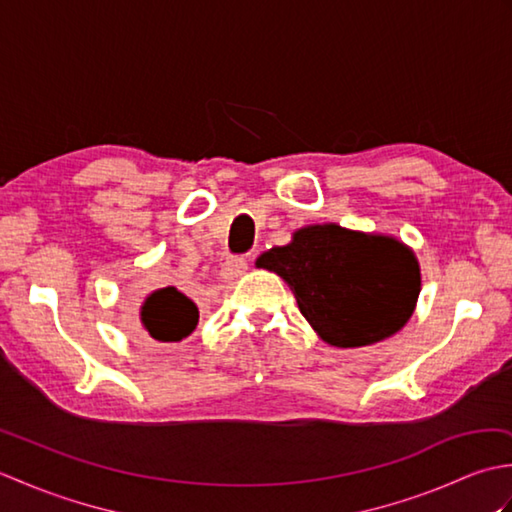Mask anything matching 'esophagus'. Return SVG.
Here are the masks:
<instances>
[{"label": "esophagus", "mask_w": 512, "mask_h": 512, "mask_svg": "<svg viewBox=\"0 0 512 512\" xmlns=\"http://www.w3.org/2000/svg\"><path fill=\"white\" fill-rule=\"evenodd\" d=\"M246 270H248V259H246L244 255H239V257H228L226 262L222 264L220 275H222V279L231 281V279L242 277V275L246 273Z\"/></svg>", "instance_id": "esophagus-1"}]
</instances>
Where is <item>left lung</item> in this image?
<instances>
[{"label": "left lung", "mask_w": 512, "mask_h": 512, "mask_svg": "<svg viewBox=\"0 0 512 512\" xmlns=\"http://www.w3.org/2000/svg\"><path fill=\"white\" fill-rule=\"evenodd\" d=\"M290 286L299 310L325 343L363 347L402 330L420 295V266L396 237L312 224L292 242L257 257Z\"/></svg>", "instance_id": "8db88e82"}]
</instances>
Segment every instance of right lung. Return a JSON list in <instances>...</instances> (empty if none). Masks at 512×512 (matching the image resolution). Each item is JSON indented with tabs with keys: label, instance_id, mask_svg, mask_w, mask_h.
<instances>
[{
	"label": "right lung",
	"instance_id": "right-lung-1",
	"mask_svg": "<svg viewBox=\"0 0 512 512\" xmlns=\"http://www.w3.org/2000/svg\"><path fill=\"white\" fill-rule=\"evenodd\" d=\"M200 312L193 299H189L176 286L160 288L140 306V323L145 339L158 343H178L195 330Z\"/></svg>",
	"mask_w": 512,
	"mask_h": 512
}]
</instances>
